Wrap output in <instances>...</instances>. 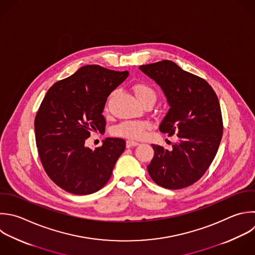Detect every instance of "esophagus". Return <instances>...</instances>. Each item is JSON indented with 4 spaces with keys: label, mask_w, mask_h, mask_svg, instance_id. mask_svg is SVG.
Masks as SVG:
<instances>
[{
    "label": "esophagus",
    "mask_w": 255,
    "mask_h": 255,
    "mask_svg": "<svg viewBox=\"0 0 255 255\" xmlns=\"http://www.w3.org/2000/svg\"><path fill=\"white\" fill-rule=\"evenodd\" d=\"M138 144H139V143H138V142H136V141H134V140H130V139L127 140V147L136 146V145H138Z\"/></svg>",
    "instance_id": "obj_1"
}]
</instances>
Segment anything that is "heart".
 I'll list each match as a JSON object with an SVG mask.
<instances>
[{
	"label": "heart",
	"instance_id": "obj_1",
	"mask_svg": "<svg viewBox=\"0 0 255 255\" xmlns=\"http://www.w3.org/2000/svg\"><path fill=\"white\" fill-rule=\"evenodd\" d=\"M132 90H133L136 98L138 99V101L141 104H143L146 101H153V102L155 101L156 93L153 90V88H151L147 84H143V83L134 84L132 87ZM115 94H116L115 91L110 94V96L107 100V103H106V107H105L106 110L109 109L110 102L114 98ZM150 128H151V124L147 121H132V120H130V121H124V122L120 123L119 125H117L113 128V133L115 135L127 137L129 139H140L145 136L146 132Z\"/></svg>",
	"mask_w": 255,
	"mask_h": 255
}]
</instances>
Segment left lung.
I'll return each instance as SVG.
<instances>
[{"label": "left lung", "instance_id": "8db88e82", "mask_svg": "<svg viewBox=\"0 0 255 255\" xmlns=\"http://www.w3.org/2000/svg\"><path fill=\"white\" fill-rule=\"evenodd\" d=\"M139 69L162 89L170 106L159 131L168 136L177 135L169 150L151 144L154 155L147 171L159 186L187 187L205 173L222 137L217 96L205 80L183 71L171 61L142 65Z\"/></svg>", "mask_w": 255, "mask_h": 255}]
</instances>
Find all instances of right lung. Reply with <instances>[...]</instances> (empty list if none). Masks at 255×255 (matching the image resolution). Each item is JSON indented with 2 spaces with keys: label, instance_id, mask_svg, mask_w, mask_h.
Returning a JSON list of instances; mask_svg holds the SVG:
<instances>
[{
  "label": "right lung",
  "instance_id": "right-lung-1",
  "mask_svg": "<svg viewBox=\"0 0 255 255\" xmlns=\"http://www.w3.org/2000/svg\"><path fill=\"white\" fill-rule=\"evenodd\" d=\"M128 76V71L88 65L47 92L35 119L36 143L45 171L64 190L91 194L109 181L125 139L107 138L96 149L85 141L91 132L105 130L107 99Z\"/></svg>",
  "mask_w": 255,
  "mask_h": 255
}]
</instances>
